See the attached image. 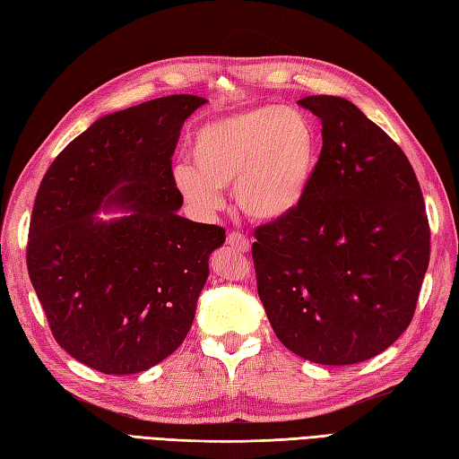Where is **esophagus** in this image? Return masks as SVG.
Wrapping results in <instances>:
<instances>
[{
  "instance_id": "esophagus-1",
  "label": "esophagus",
  "mask_w": 459,
  "mask_h": 459,
  "mask_svg": "<svg viewBox=\"0 0 459 459\" xmlns=\"http://www.w3.org/2000/svg\"><path fill=\"white\" fill-rule=\"evenodd\" d=\"M227 244L230 246L232 250H237V252H240V254L250 250V240L246 238L244 234H240L238 230H232V232L229 234V237H227Z\"/></svg>"
}]
</instances>
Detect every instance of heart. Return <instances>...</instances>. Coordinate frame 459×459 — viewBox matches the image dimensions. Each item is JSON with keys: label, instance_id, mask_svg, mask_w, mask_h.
I'll use <instances>...</instances> for the list:
<instances>
[{"label": "heart", "instance_id": "1", "mask_svg": "<svg viewBox=\"0 0 459 459\" xmlns=\"http://www.w3.org/2000/svg\"><path fill=\"white\" fill-rule=\"evenodd\" d=\"M194 162L174 167V184L199 215L234 202L257 222L283 221L307 197L318 164V135L300 110L255 104L204 126L194 139Z\"/></svg>", "mask_w": 459, "mask_h": 459}]
</instances>
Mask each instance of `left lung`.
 <instances>
[{"label":"left lung","mask_w":459,"mask_h":459,"mask_svg":"<svg viewBox=\"0 0 459 459\" xmlns=\"http://www.w3.org/2000/svg\"><path fill=\"white\" fill-rule=\"evenodd\" d=\"M299 104L320 117L324 145L300 207L255 229L257 295L289 351L343 367L413 320L430 229L415 170L382 127L342 97Z\"/></svg>","instance_id":"left-lung-1"}]
</instances>
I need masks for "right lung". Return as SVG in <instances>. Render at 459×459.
Returning a JSON list of instances; mask_svg holds the SVG:
<instances>
[{
  "instance_id": "obj_1",
  "label": "right lung",
  "mask_w": 459,
  "mask_h": 459,
  "mask_svg": "<svg viewBox=\"0 0 459 459\" xmlns=\"http://www.w3.org/2000/svg\"><path fill=\"white\" fill-rule=\"evenodd\" d=\"M207 100L170 95L100 117L54 159L34 199L27 267L52 335L104 374H137L190 332L225 229L180 217L172 155ZM116 204L129 216L91 215Z\"/></svg>"
}]
</instances>
